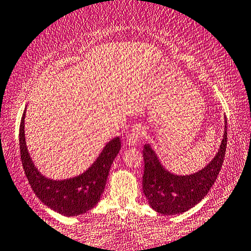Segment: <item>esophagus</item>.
I'll use <instances>...</instances> for the list:
<instances>
[{
  "instance_id": "obj_1",
  "label": "esophagus",
  "mask_w": 251,
  "mask_h": 251,
  "mask_svg": "<svg viewBox=\"0 0 251 251\" xmlns=\"http://www.w3.org/2000/svg\"><path fill=\"white\" fill-rule=\"evenodd\" d=\"M144 135V128L142 126H134L128 135L126 136V144L127 146H136L139 140Z\"/></svg>"
}]
</instances>
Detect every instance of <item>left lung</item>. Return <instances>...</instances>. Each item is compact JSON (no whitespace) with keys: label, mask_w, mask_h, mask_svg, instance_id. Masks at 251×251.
Returning <instances> with one entry per match:
<instances>
[{"label":"left lung","mask_w":251,"mask_h":251,"mask_svg":"<svg viewBox=\"0 0 251 251\" xmlns=\"http://www.w3.org/2000/svg\"><path fill=\"white\" fill-rule=\"evenodd\" d=\"M227 143V122L220 150L206 167L191 175L171 174L162 167L150 144L143 149V193L152 209L162 215H177L203 199L220 174Z\"/></svg>","instance_id":"left-lung-1"}]
</instances>
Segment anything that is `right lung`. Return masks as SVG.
Listing matches in <instances>:
<instances>
[{
    "mask_svg": "<svg viewBox=\"0 0 251 251\" xmlns=\"http://www.w3.org/2000/svg\"><path fill=\"white\" fill-rule=\"evenodd\" d=\"M25 112L19 128L20 156L25 174L35 195L56 213L68 217L92 209L103 192L111 164L121 150V139L117 136L105 144L98 159L82 175L63 181H53L44 177L30 159L25 142Z\"/></svg>",
    "mask_w": 251,
    "mask_h": 251,
    "instance_id": "right-lung-1",
    "label": "right lung"
}]
</instances>
